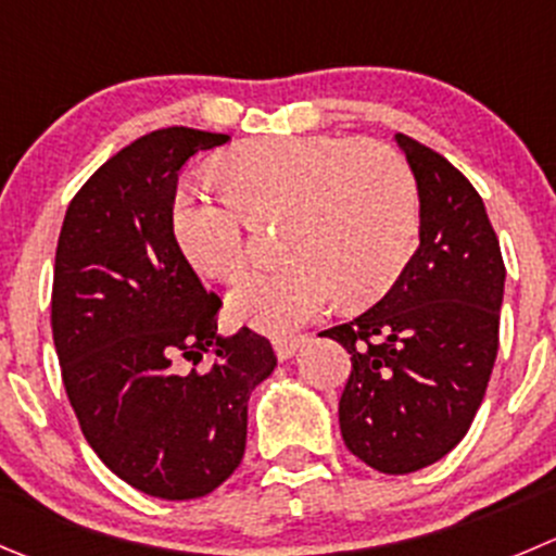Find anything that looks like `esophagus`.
I'll return each mask as SVG.
<instances>
[{"label": "esophagus", "mask_w": 556, "mask_h": 556, "mask_svg": "<svg viewBox=\"0 0 556 556\" xmlns=\"http://www.w3.org/2000/svg\"><path fill=\"white\" fill-rule=\"evenodd\" d=\"M306 339L299 337V333H285V337H274V353H277L279 361H288L299 353V348L304 344Z\"/></svg>", "instance_id": "34e87169"}]
</instances>
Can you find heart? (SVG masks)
Segmentation results:
<instances>
[{
    "label": "heart",
    "instance_id": "b5f03b06",
    "mask_svg": "<svg viewBox=\"0 0 556 556\" xmlns=\"http://www.w3.org/2000/svg\"><path fill=\"white\" fill-rule=\"evenodd\" d=\"M228 195L179 190L170 230L203 277L230 282L250 263V223L285 217L282 266L230 293L236 320L285 331L348 304L382 299L418 239V187L407 160L377 141L331 135L255 138L217 160Z\"/></svg>",
    "mask_w": 556,
    "mask_h": 556
}]
</instances>
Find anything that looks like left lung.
I'll return each instance as SVG.
<instances>
[{
  "mask_svg": "<svg viewBox=\"0 0 556 556\" xmlns=\"http://www.w3.org/2000/svg\"><path fill=\"white\" fill-rule=\"evenodd\" d=\"M421 203L418 250L364 315L333 326L353 369L339 399L350 454L388 476L443 459L476 418L500 344L505 266L476 187L396 132Z\"/></svg>",
  "mask_w": 556,
  "mask_h": 556,
  "instance_id": "1",
  "label": "left lung"
}]
</instances>
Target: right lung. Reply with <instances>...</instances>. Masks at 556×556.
Wrapping results in <instances>:
<instances>
[{
	"label": "right lung",
	"instance_id": "obj_1",
	"mask_svg": "<svg viewBox=\"0 0 556 556\" xmlns=\"http://www.w3.org/2000/svg\"><path fill=\"white\" fill-rule=\"evenodd\" d=\"M228 135L154 129L94 170L64 214L51 328L86 443L124 483L160 500L214 492L241 465L247 402L277 366L250 328L217 333L208 293L170 230L179 170ZM215 355L203 372L175 361Z\"/></svg>",
	"mask_w": 556,
	"mask_h": 556
}]
</instances>
